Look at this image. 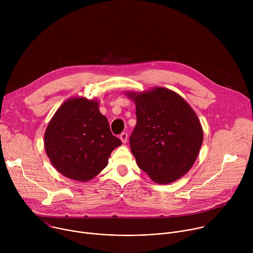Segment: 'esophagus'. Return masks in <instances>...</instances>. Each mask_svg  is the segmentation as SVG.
Masks as SVG:
<instances>
[{"label": "esophagus", "mask_w": 253, "mask_h": 253, "mask_svg": "<svg viewBox=\"0 0 253 253\" xmlns=\"http://www.w3.org/2000/svg\"><path fill=\"white\" fill-rule=\"evenodd\" d=\"M120 139H121V141H122L123 143H126L127 140H128V134H127L126 132L121 133V134H120Z\"/></svg>", "instance_id": "1"}]
</instances>
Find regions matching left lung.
<instances>
[{"mask_svg": "<svg viewBox=\"0 0 253 253\" xmlns=\"http://www.w3.org/2000/svg\"><path fill=\"white\" fill-rule=\"evenodd\" d=\"M127 95L136 105L137 123L129 143L137 165L156 183L175 181L192 167L202 145L198 117L169 89Z\"/></svg>", "mask_w": 253, "mask_h": 253, "instance_id": "1", "label": "left lung"}]
</instances>
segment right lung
I'll use <instances>...</instances> for the list:
<instances>
[{
	"mask_svg": "<svg viewBox=\"0 0 253 253\" xmlns=\"http://www.w3.org/2000/svg\"><path fill=\"white\" fill-rule=\"evenodd\" d=\"M45 149L53 166L64 176L85 182L107 165L122 142L111 133L98 102L86 98L67 100L45 132Z\"/></svg>",
	"mask_w": 253,
	"mask_h": 253,
	"instance_id": "add662e5",
	"label": "right lung"
}]
</instances>
